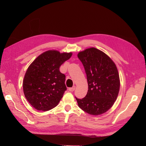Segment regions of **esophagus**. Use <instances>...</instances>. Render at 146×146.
<instances>
[{
  "instance_id": "34e87169",
  "label": "esophagus",
  "mask_w": 146,
  "mask_h": 146,
  "mask_svg": "<svg viewBox=\"0 0 146 146\" xmlns=\"http://www.w3.org/2000/svg\"><path fill=\"white\" fill-rule=\"evenodd\" d=\"M75 89H76V86H74L72 87V88H69L68 90H69V91H70V92H73V91L75 90Z\"/></svg>"
}]
</instances>
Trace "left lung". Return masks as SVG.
Listing matches in <instances>:
<instances>
[{
  "label": "left lung",
  "mask_w": 146,
  "mask_h": 146,
  "mask_svg": "<svg viewBox=\"0 0 146 146\" xmlns=\"http://www.w3.org/2000/svg\"><path fill=\"white\" fill-rule=\"evenodd\" d=\"M85 68L88 90L82 99L76 98L78 107L93 116L107 112L117 99L120 78L116 64L98 48L90 47L78 53Z\"/></svg>",
  "instance_id": "8db88e82"
}]
</instances>
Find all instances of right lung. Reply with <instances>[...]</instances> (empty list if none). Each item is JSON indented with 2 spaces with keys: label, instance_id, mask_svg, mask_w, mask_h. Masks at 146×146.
I'll return each instance as SVG.
<instances>
[{
  "label": "right lung",
  "instance_id": "obj_1",
  "mask_svg": "<svg viewBox=\"0 0 146 146\" xmlns=\"http://www.w3.org/2000/svg\"><path fill=\"white\" fill-rule=\"evenodd\" d=\"M72 55V52L48 50L30 64L24 77L23 91L33 108L48 111L58 104L67 90L65 75L60 72V67Z\"/></svg>",
  "mask_w": 146,
  "mask_h": 146
}]
</instances>
